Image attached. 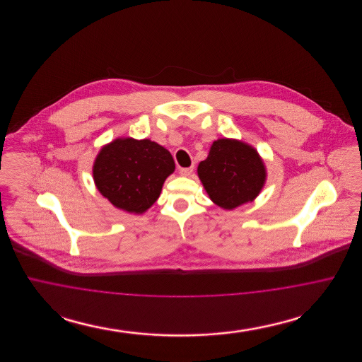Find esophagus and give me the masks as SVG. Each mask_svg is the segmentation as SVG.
<instances>
[{"mask_svg":"<svg viewBox=\"0 0 362 362\" xmlns=\"http://www.w3.org/2000/svg\"><path fill=\"white\" fill-rule=\"evenodd\" d=\"M194 171V167H189V168H180V171L179 173L182 175V176H189L191 173Z\"/></svg>","mask_w":362,"mask_h":362,"instance_id":"esophagus-1","label":"esophagus"}]
</instances>
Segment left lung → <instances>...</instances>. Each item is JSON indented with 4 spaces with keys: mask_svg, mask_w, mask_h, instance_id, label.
Returning <instances> with one entry per match:
<instances>
[{
    "mask_svg": "<svg viewBox=\"0 0 362 362\" xmlns=\"http://www.w3.org/2000/svg\"><path fill=\"white\" fill-rule=\"evenodd\" d=\"M209 198L225 210L252 202L263 189L267 171L258 151L235 138H220L198 165Z\"/></svg>",
    "mask_w": 362,
    "mask_h": 362,
    "instance_id": "1",
    "label": "left lung"
}]
</instances>
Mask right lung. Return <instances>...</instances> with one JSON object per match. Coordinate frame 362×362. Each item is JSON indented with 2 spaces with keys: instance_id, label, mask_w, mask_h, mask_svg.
Listing matches in <instances>:
<instances>
[{
  "instance_id": "right-lung-1",
  "label": "right lung",
  "mask_w": 362,
  "mask_h": 362,
  "mask_svg": "<svg viewBox=\"0 0 362 362\" xmlns=\"http://www.w3.org/2000/svg\"><path fill=\"white\" fill-rule=\"evenodd\" d=\"M175 171L170 151L148 138L121 137L104 145L93 161L96 189L117 209L142 214Z\"/></svg>"
}]
</instances>
